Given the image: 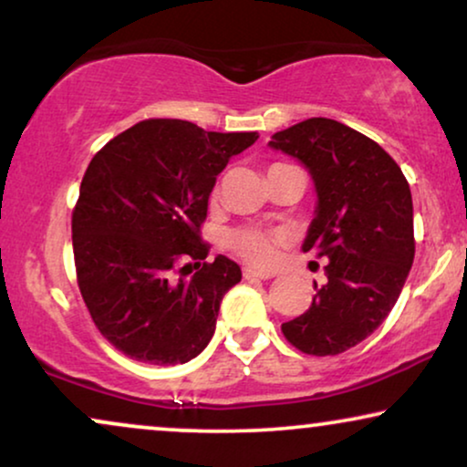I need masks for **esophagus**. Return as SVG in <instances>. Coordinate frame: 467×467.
Returning a JSON list of instances; mask_svg holds the SVG:
<instances>
[{
	"label": "esophagus",
	"instance_id": "1",
	"mask_svg": "<svg viewBox=\"0 0 467 467\" xmlns=\"http://www.w3.org/2000/svg\"><path fill=\"white\" fill-rule=\"evenodd\" d=\"M244 278L251 280V278H259V280H267V278H274V272H265V270H254V267H244Z\"/></svg>",
	"mask_w": 467,
	"mask_h": 467
}]
</instances>
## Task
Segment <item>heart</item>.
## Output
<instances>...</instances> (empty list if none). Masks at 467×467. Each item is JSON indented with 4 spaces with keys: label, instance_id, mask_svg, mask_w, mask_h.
<instances>
[{
    "label": "heart",
    "instance_id": "1",
    "mask_svg": "<svg viewBox=\"0 0 467 467\" xmlns=\"http://www.w3.org/2000/svg\"><path fill=\"white\" fill-rule=\"evenodd\" d=\"M283 242L278 232L257 227H238L225 234V246L254 265H270L276 259V248Z\"/></svg>",
    "mask_w": 467,
    "mask_h": 467
}]
</instances>
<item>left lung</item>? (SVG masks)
I'll return each mask as SVG.
<instances>
[{
  "mask_svg": "<svg viewBox=\"0 0 467 467\" xmlns=\"http://www.w3.org/2000/svg\"><path fill=\"white\" fill-rule=\"evenodd\" d=\"M270 146L308 168L318 203L302 248L329 259L310 308L283 334L306 355H340L380 327L404 289L414 261L410 187L385 149L334 119L302 120Z\"/></svg>",
  "mask_w": 467,
  "mask_h": 467,
  "instance_id": "8db88e82",
  "label": "left lung"
}]
</instances>
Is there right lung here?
I'll list each match as a JSON object with an SVG mask.
<instances>
[{
    "label": "right lung",
    "mask_w": 467,
    "mask_h": 467,
    "mask_svg": "<svg viewBox=\"0 0 467 467\" xmlns=\"http://www.w3.org/2000/svg\"><path fill=\"white\" fill-rule=\"evenodd\" d=\"M257 138L149 119L91 159L72 213L76 278L95 327L123 355L176 366L208 347L242 272L223 254L208 264L200 227L216 176Z\"/></svg>",
    "instance_id": "right-lung-1"
}]
</instances>
